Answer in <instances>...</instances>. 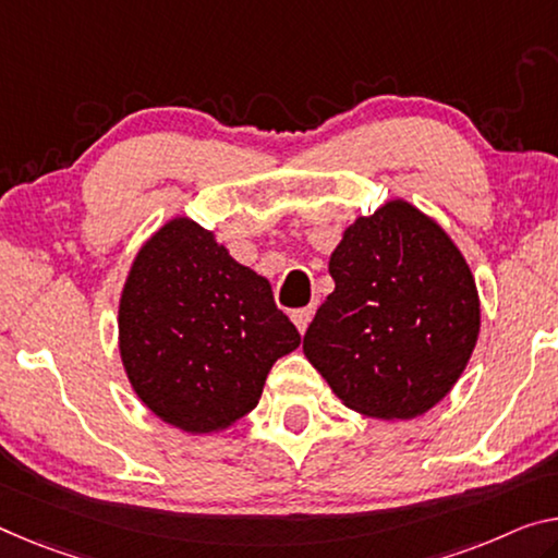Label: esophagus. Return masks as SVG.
Masks as SVG:
<instances>
[{
    "label": "esophagus",
    "mask_w": 558,
    "mask_h": 558,
    "mask_svg": "<svg viewBox=\"0 0 558 558\" xmlns=\"http://www.w3.org/2000/svg\"><path fill=\"white\" fill-rule=\"evenodd\" d=\"M312 316H314V306H304V308H296V312L291 314V319H294L296 329L304 333L306 327H308V322H312Z\"/></svg>",
    "instance_id": "1"
}]
</instances>
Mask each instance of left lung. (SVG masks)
Here are the masks:
<instances>
[{"label": "left lung", "mask_w": 558, "mask_h": 558, "mask_svg": "<svg viewBox=\"0 0 558 558\" xmlns=\"http://www.w3.org/2000/svg\"><path fill=\"white\" fill-rule=\"evenodd\" d=\"M333 291L304 333V354L349 409L414 418L447 397L478 337L464 256L407 202L359 217L329 259Z\"/></svg>", "instance_id": "1"}]
</instances>
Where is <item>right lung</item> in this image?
Segmentation results:
<instances>
[{"label": "right lung", "mask_w": 558, "mask_h": 558, "mask_svg": "<svg viewBox=\"0 0 558 558\" xmlns=\"http://www.w3.org/2000/svg\"><path fill=\"white\" fill-rule=\"evenodd\" d=\"M299 341L269 281L196 221L171 219L136 254L119 302V349L136 397L161 422L192 434L239 422Z\"/></svg>", "instance_id": "right-lung-1"}]
</instances>
